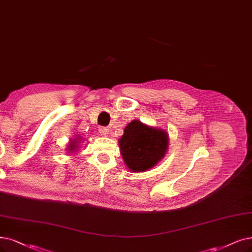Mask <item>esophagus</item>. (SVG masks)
<instances>
[{
	"label": "esophagus",
	"instance_id": "esophagus-1",
	"mask_svg": "<svg viewBox=\"0 0 252 252\" xmlns=\"http://www.w3.org/2000/svg\"><path fill=\"white\" fill-rule=\"evenodd\" d=\"M98 131H99V133H100V135H101L102 137H108V129H107L106 127L100 126Z\"/></svg>",
	"mask_w": 252,
	"mask_h": 252
}]
</instances>
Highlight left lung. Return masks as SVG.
Instances as JSON below:
<instances>
[{
    "label": "left lung",
    "mask_w": 252,
    "mask_h": 252,
    "mask_svg": "<svg viewBox=\"0 0 252 252\" xmlns=\"http://www.w3.org/2000/svg\"><path fill=\"white\" fill-rule=\"evenodd\" d=\"M168 141V134L163 129L133 120L126 126L118 143L127 168L140 172L153 168L163 159Z\"/></svg>",
    "instance_id": "obj_1"
}]
</instances>
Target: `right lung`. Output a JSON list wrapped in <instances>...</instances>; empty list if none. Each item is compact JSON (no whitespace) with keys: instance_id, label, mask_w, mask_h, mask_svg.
<instances>
[{"instance_id":"obj_1","label":"right lung","mask_w":252,"mask_h":252,"mask_svg":"<svg viewBox=\"0 0 252 252\" xmlns=\"http://www.w3.org/2000/svg\"><path fill=\"white\" fill-rule=\"evenodd\" d=\"M78 141H80L79 140V138H77V140H76V139H73V140H71L70 142H69V145H68V148H67V150H68V152H73V151H77L76 150V148H77V144L79 143Z\"/></svg>"}]
</instances>
